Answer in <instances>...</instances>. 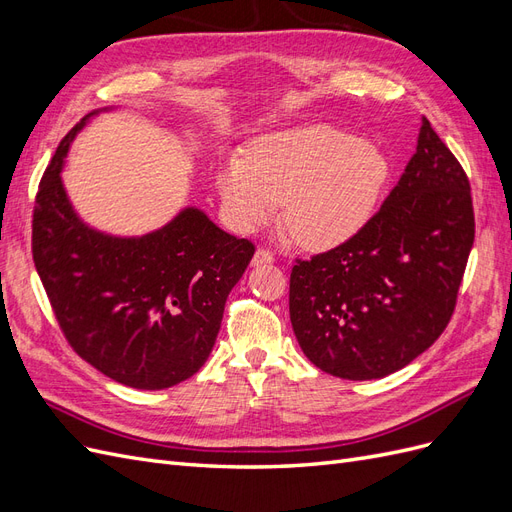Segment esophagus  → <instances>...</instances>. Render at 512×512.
<instances>
[{
    "label": "esophagus",
    "instance_id": "obj_1",
    "mask_svg": "<svg viewBox=\"0 0 512 512\" xmlns=\"http://www.w3.org/2000/svg\"><path fill=\"white\" fill-rule=\"evenodd\" d=\"M254 265H271L273 262V254L267 250V247H258L254 258H252Z\"/></svg>",
    "mask_w": 512,
    "mask_h": 512
}]
</instances>
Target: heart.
I'll return each instance as SVG.
<instances>
[{"instance_id": "b5f03b06", "label": "heart", "mask_w": 512, "mask_h": 512, "mask_svg": "<svg viewBox=\"0 0 512 512\" xmlns=\"http://www.w3.org/2000/svg\"><path fill=\"white\" fill-rule=\"evenodd\" d=\"M389 179L391 164L378 147L331 123L258 136L247 156H228L215 173L232 226L258 230L288 197L284 226L307 250H329L352 237Z\"/></svg>"}]
</instances>
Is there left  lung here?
I'll list each match as a JSON object with an SVG mask.
<instances>
[{"mask_svg":"<svg viewBox=\"0 0 512 512\" xmlns=\"http://www.w3.org/2000/svg\"><path fill=\"white\" fill-rule=\"evenodd\" d=\"M474 243L470 181L423 117L414 156L382 207L342 245L290 273L305 356L344 380L406 367L446 329Z\"/></svg>","mask_w":512,"mask_h":512,"instance_id":"1","label":"left lung"}]
</instances>
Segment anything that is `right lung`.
<instances>
[{
  "label": "right lung",
  "mask_w": 512,
  "mask_h": 512,
  "mask_svg": "<svg viewBox=\"0 0 512 512\" xmlns=\"http://www.w3.org/2000/svg\"><path fill=\"white\" fill-rule=\"evenodd\" d=\"M85 119L59 143L38 185L36 271L61 333L83 361L132 389H168L205 365L228 294L256 247L194 207L143 237L89 228L59 177Z\"/></svg>",
  "instance_id": "add662e5"
}]
</instances>
